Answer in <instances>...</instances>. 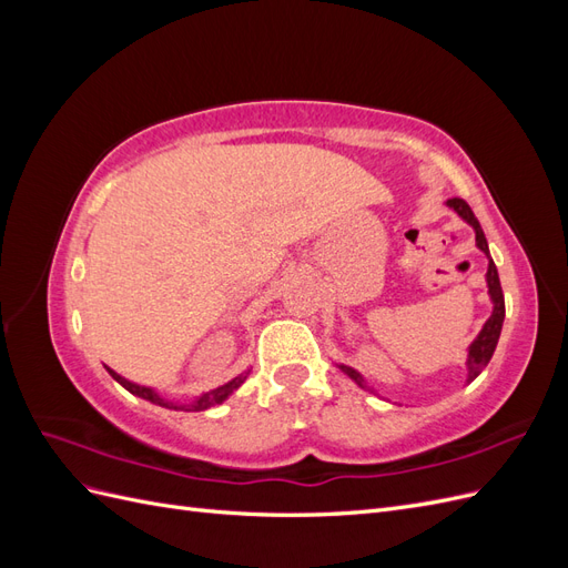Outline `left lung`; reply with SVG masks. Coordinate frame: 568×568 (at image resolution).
<instances>
[{"instance_id":"left-lung-1","label":"left lung","mask_w":568,"mask_h":568,"mask_svg":"<svg viewBox=\"0 0 568 568\" xmlns=\"http://www.w3.org/2000/svg\"><path fill=\"white\" fill-rule=\"evenodd\" d=\"M445 205H448V209H453V211L474 230V234H476V246H478L480 251H484L486 257H488L486 284H488V296H490V303H493V313H490V317L486 320L484 329H480L478 336L471 341L469 353H467V384H471V382L476 379V376L488 367L490 357H493V353H495V346H497V338H500L503 322H505V296H503L500 277H497V267H495L493 257H490V251H488L486 234H484V230H480L476 215H474L471 209H469V203L462 201V199H448V201H445ZM338 369H341L343 374H348L351 379H353L359 388H365V390H369V393H376L374 388L367 386L365 376L359 374L357 369H353V367H348V365H338Z\"/></svg>"}]
</instances>
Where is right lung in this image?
I'll return each instance as SVG.
<instances>
[{
	"label": "right lung",
	"instance_id": "right-lung-1",
	"mask_svg": "<svg viewBox=\"0 0 568 568\" xmlns=\"http://www.w3.org/2000/svg\"><path fill=\"white\" fill-rule=\"evenodd\" d=\"M106 372L113 376V379H115L120 386H123L125 390H130L132 395H140V398H144V400H149V403H153V405H161V407H168V409H184V412H201V409H209V407H215V405H220V403H225V400L230 398V395L246 382V376L251 374V369H246V372H242L239 376H234L232 382L222 384V386H217V388H213V390L201 393L199 398H194L192 403H175V400H170V398H163V395H161L156 388L142 386V384H134V382L125 379V376H120V374L113 372L111 367H106Z\"/></svg>",
	"mask_w": 568,
	"mask_h": 568
}]
</instances>
